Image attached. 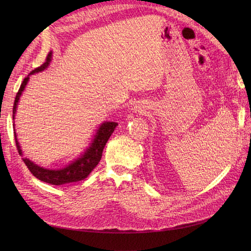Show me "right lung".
Instances as JSON below:
<instances>
[{
    "label": "right lung",
    "instance_id": "1",
    "mask_svg": "<svg viewBox=\"0 0 251 251\" xmlns=\"http://www.w3.org/2000/svg\"><path fill=\"white\" fill-rule=\"evenodd\" d=\"M51 57H52V53L50 52L46 58V62L39 68L32 70L29 75L41 72L46 69L50 63ZM29 75L24 78V80H23L22 85L17 93L16 100H14L13 110H12L13 119H14V116H16L20 97L29 80ZM117 125H118L117 123H113V121H105V123H103L100 127H98L92 143L90 144V147L86 150L85 153L81 154L79 158L75 159L74 161L66 165L63 169H58V170L44 169L42 166H39L34 162H32L31 160H29L27 158H23V161H24L28 170L32 173V175L35 178H37L41 181L46 182V183H50L52 185H62L66 183H71V182H77V181L83 180L89 176L90 173L96 168L98 162L100 161L101 156H102V151L105 143L108 142L110 136L112 135L114 130H115ZM14 138H16V144H17L19 154L23 155L21 147L17 139L16 131H14Z\"/></svg>",
    "mask_w": 251,
    "mask_h": 251
}]
</instances>
